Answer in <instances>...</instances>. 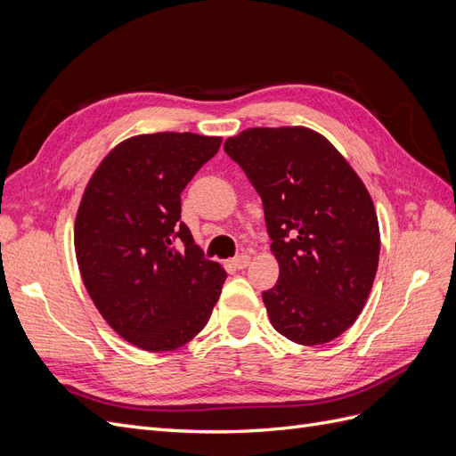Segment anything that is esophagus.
<instances>
[{
	"label": "esophagus",
	"instance_id": "esophagus-1",
	"mask_svg": "<svg viewBox=\"0 0 456 456\" xmlns=\"http://www.w3.org/2000/svg\"><path fill=\"white\" fill-rule=\"evenodd\" d=\"M249 262H251L249 255H240V256H236V258L232 260V266L238 268V270H243V268L249 266Z\"/></svg>",
	"mask_w": 456,
	"mask_h": 456
}]
</instances>
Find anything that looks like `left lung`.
I'll list each match as a JSON object with an SVG mask.
<instances>
[{
	"label": "left lung",
	"mask_w": 456,
	"mask_h": 456,
	"mask_svg": "<svg viewBox=\"0 0 456 456\" xmlns=\"http://www.w3.org/2000/svg\"><path fill=\"white\" fill-rule=\"evenodd\" d=\"M265 207L280 278L262 300L273 329L305 346L340 337L363 310L380 230L363 181L323 134L253 127L224 142Z\"/></svg>",
	"instance_id": "1"
}]
</instances>
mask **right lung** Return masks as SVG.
Masks as SVG:
<instances>
[{
  "mask_svg": "<svg viewBox=\"0 0 456 456\" xmlns=\"http://www.w3.org/2000/svg\"><path fill=\"white\" fill-rule=\"evenodd\" d=\"M220 136L134 134L108 151L81 196L74 247L81 280L116 333L146 352L184 346L226 280L184 223L181 194Z\"/></svg>",
  "mask_w": 456,
  "mask_h": 456,
  "instance_id": "1",
  "label": "right lung"
}]
</instances>
